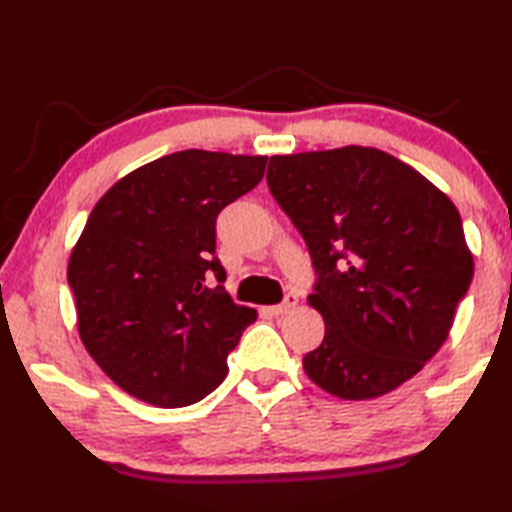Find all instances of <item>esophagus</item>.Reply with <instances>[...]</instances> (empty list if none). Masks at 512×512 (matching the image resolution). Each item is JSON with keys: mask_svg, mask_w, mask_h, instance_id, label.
<instances>
[{"mask_svg": "<svg viewBox=\"0 0 512 512\" xmlns=\"http://www.w3.org/2000/svg\"><path fill=\"white\" fill-rule=\"evenodd\" d=\"M298 305V296L296 293H289L287 298H284V302H280V305H275V307H271L268 311H271L273 316H284V314H289V311Z\"/></svg>", "mask_w": 512, "mask_h": 512, "instance_id": "esophagus-1", "label": "esophagus"}]
</instances>
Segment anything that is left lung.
<instances>
[{"label":"left lung","instance_id":"1","mask_svg":"<svg viewBox=\"0 0 512 512\" xmlns=\"http://www.w3.org/2000/svg\"><path fill=\"white\" fill-rule=\"evenodd\" d=\"M266 183L316 271L307 300L325 339L302 359L307 377L341 400H372L418 375L474 275L454 203L370 146L273 155Z\"/></svg>","mask_w":512,"mask_h":512}]
</instances>
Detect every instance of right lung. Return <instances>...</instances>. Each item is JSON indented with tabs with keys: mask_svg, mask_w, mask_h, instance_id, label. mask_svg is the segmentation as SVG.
Segmentation results:
<instances>
[{
	"mask_svg": "<svg viewBox=\"0 0 512 512\" xmlns=\"http://www.w3.org/2000/svg\"><path fill=\"white\" fill-rule=\"evenodd\" d=\"M266 155L178 151L135 169L94 205L67 266L79 334L128 395L189 406L228 375L257 311L232 302L216 216L264 178ZM214 274L216 288L206 284Z\"/></svg>",
	"mask_w": 512,
	"mask_h": 512,
	"instance_id": "1",
	"label": "right lung"
}]
</instances>
